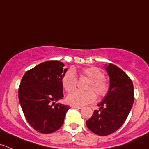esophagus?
Instances as JSON below:
<instances>
[{"label": "esophagus", "mask_w": 149, "mask_h": 149, "mask_svg": "<svg viewBox=\"0 0 149 149\" xmlns=\"http://www.w3.org/2000/svg\"><path fill=\"white\" fill-rule=\"evenodd\" d=\"M72 108H78V109H80V108H81V106H76V105H73V106H72Z\"/></svg>", "instance_id": "obj_1"}]
</instances>
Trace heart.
Listing matches in <instances>:
<instances>
[{"mask_svg":"<svg viewBox=\"0 0 149 149\" xmlns=\"http://www.w3.org/2000/svg\"><path fill=\"white\" fill-rule=\"evenodd\" d=\"M79 78H87L89 81L85 86L86 91L76 90L69 94L66 97V102L71 105L82 106L90 103L96 99V95L99 97H103L109 90V83L104 76L102 69L95 66L84 68L79 72ZM62 86L67 92L74 90L77 86L78 79L73 69H68L63 74L61 79Z\"/></svg>","mask_w":149,"mask_h":149,"instance_id":"heart-1","label":"heart"}]
</instances>
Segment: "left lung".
I'll use <instances>...</instances> for the list:
<instances>
[{
  "label": "left lung",
  "instance_id": "1",
  "mask_svg": "<svg viewBox=\"0 0 149 149\" xmlns=\"http://www.w3.org/2000/svg\"><path fill=\"white\" fill-rule=\"evenodd\" d=\"M105 70L110 77V86L103 100L98 104L86 122L89 130L100 136L116 132L126 121L134 102L133 84L121 68L110 63Z\"/></svg>",
  "mask_w": 149,
  "mask_h": 149
}]
</instances>
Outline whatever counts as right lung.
Masks as SVG:
<instances>
[{"label":"right lung","mask_w":149,"mask_h":149,"mask_svg":"<svg viewBox=\"0 0 149 149\" xmlns=\"http://www.w3.org/2000/svg\"><path fill=\"white\" fill-rule=\"evenodd\" d=\"M57 60L46 61L27 70L18 91L24 117L36 131L49 134L60 129L70 106L54 103L63 98L61 79L67 68Z\"/></svg>","instance_id":"right-lung-1"}]
</instances>
